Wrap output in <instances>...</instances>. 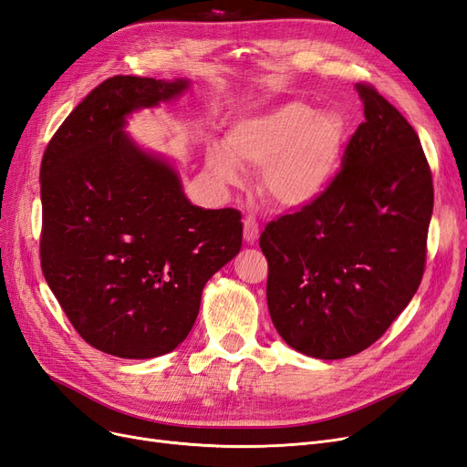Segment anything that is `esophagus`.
I'll return each mask as SVG.
<instances>
[{"label":"esophagus","mask_w":467,"mask_h":467,"mask_svg":"<svg viewBox=\"0 0 467 467\" xmlns=\"http://www.w3.org/2000/svg\"><path fill=\"white\" fill-rule=\"evenodd\" d=\"M260 238V227L254 217L244 219V240L248 244H255Z\"/></svg>","instance_id":"esophagus-1"}]
</instances>
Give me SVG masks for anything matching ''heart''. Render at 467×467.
<instances>
[{
    "label": "heart",
    "instance_id": "heart-1",
    "mask_svg": "<svg viewBox=\"0 0 467 467\" xmlns=\"http://www.w3.org/2000/svg\"><path fill=\"white\" fill-rule=\"evenodd\" d=\"M349 128L339 112H318L300 100L236 119L223 149L209 145L205 164L221 184L240 182V167L260 169L262 186L279 205L300 209L318 202L337 180Z\"/></svg>",
    "mask_w": 467,
    "mask_h": 467
}]
</instances>
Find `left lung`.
I'll list each match as a JSON object with an SVG mask.
<instances>
[{
  "label": "left lung",
  "instance_id": "left-lung-1",
  "mask_svg": "<svg viewBox=\"0 0 467 467\" xmlns=\"http://www.w3.org/2000/svg\"><path fill=\"white\" fill-rule=\"evenodd\" d=\"M365 122L318 202L260 236L267 308L283 341L345 358L380 339L423 279L432 176L419 135L374 87L357 83Z\"/></svg>",
  "mask_w": 467,
  "mask_h": 467
}]
</instances>
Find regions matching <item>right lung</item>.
<instances>
[{"instance_id":"1","label":"right lung","mask_w":467,"mask_h":467,"mask_svg":"<svg viewBox=\"0 0 467 467\" xmlns=\"http://www.w3.org/2000/svg\"><path fill=\"white\" fill-rule=\"evenodd\" d=\"M188 87L116 75L75 107L42 157V274L78 334L114 357L176 349L205 283L243 246L240 212L193 205L174 164L124 130L133 112Z\"/></svg>"}]
</instances>
